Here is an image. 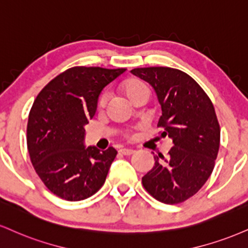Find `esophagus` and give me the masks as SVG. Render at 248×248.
<instances>
[{
	"label": "esophagus",
	"instance_id": "34e87169",
	"mask_svg": "<svg viewBox=\"0 0 248 248\" xmlns=\"http://www.w3.org/2000/svg\"><path fill=\"white\" fill-rule=\"evenodd\" d=\"M120 153L122 155H124V156H130V155H133L134 153H135V150H133V149L124 148V149H120Z\"/></svg>",
	"mask_w": 248,
	"mask_h": 248
}]
</instances>
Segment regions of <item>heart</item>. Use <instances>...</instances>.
Masks as SVG:
<instances>
[{
	"instance_id": "b5f03b06",
	"label": "heart",
	"mask_w": 248,
	"mask_h": 248,
	"mask_svg": "<svg viewBox=\"0 0 248 248\" xmlns=\"http://www.w3.org/2000/svg\"><path fill=\"white\" fill-rule=\"evenodd\" d=\"M145 90H148V88L143 84L142 82H140V80H129V82H127L126 84L124 85V93H126V95L129 98V99H132L134 95H135L136 93H139V92L145 91ZM106 101H107V94L105 93L100 97L99 105L101 107L105 106Z\"/></svg>"
}]
</instances>
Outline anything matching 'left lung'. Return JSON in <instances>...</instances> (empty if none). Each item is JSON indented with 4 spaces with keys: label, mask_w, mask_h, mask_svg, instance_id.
Segmentation results:
<instances>
[{
    "label": "left lung",
    "mask_w": 248,
    "mask_h": 248,
    "mask_svg": "<svg viewBox=\"0 0 248 248\" xmlns=\"http://www.w3.org/2000/svg\"><path fill=\"white\" fill-rule=\"evenodd\" d=\"M130 73L148 82L162 106L158 127L173 148L168 158L155 155V166L142 184L155 199L177 204L192 198L210 177L219 149L220 129L213 103L184 71L169 67L136 68Z\"/></svg>",
    "instance_id": "8db88e82"
}]
</instances>
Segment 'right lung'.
<instances>
[{"label":"right lung","mask_w":248,"mask_h":248,"mask_svg":"<svg viewBox=\"0 0 248 248\" xmlns=\"http://www.w3.org/2000/svg\"><path fill=\"white\" fill-rule=\"evenodd\" d=\"M126 69L74 67L60 74L35 98L29 114L28 150L45 186L59 198L80 201L105 183L118 154L85 147V124L93 118L98 98Z\"/></svg>","instance_id":"right-lung-1"}]
</instances>
